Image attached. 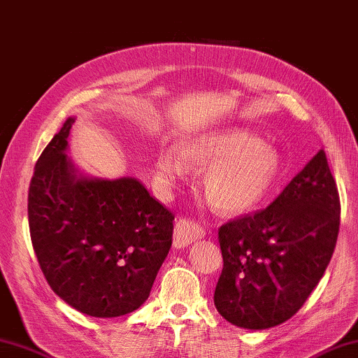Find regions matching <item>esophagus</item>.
Returning <instances> with one entry per match:
<instances>
[{"instance_id": "34e87169", "label": "esophagus", "mask_w": 358, "mask_h": 358, "mask_svg": "<svg viewBox=\"0 0 358 358\" xmlns=\"http://www.w3.org/2000/svg\"><path fill=\"white\" fill-rule=\"evenodd\" d=\"M206 231L201 227V225L188 220V217H180V220L174 225V236H173V244L178 249H184V247L189 245L196 239H201Z\"/></svg>"}]
</instances>
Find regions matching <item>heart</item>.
Returning <instances> with one entry per match:
<instances>
[{"mask_svg": "<svg viewBox=\"0 0 358 358\" xmlns=\"http://www.w3.org/2000/svg\"><path fill=\"white\" fill-rule=\"evenodd\" d=\"M192 165L207 166L203 189L211 206L229 215L247 213L264 201L280 179V152L244 129L210 131L178 147L157 151L155 179L164 193L185 182Z\"/></svg>", "mask_w": 358, "mask_h": 358, "instance_id": "heart-1", "label": "heart"}]
</instances>
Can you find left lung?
<instances>
[{
	"label": "left lung",
	"mask_w": 358,
	"mask_h": 358,
	"mask_svg": "<svg viewBox=\"0 0 358 358\" xmlns=\"http://www.w3.org/2000/svg\"><path fill=\"white\" fill-rule=\"evenodd\" d=\"M338 229V189L320 150L267 208L220 229L217 312L244 329L287 322L324 275Z\"/></svg>",
	"instance_id": "obj_1"
}]
</instances>
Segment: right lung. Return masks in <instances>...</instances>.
Segmentation results:
<instances>
[{
	"label": "right lung",
	"mask_w": 358,
	"mask_h": 358,
	"mask_svg": "<svg viewBox=\"0 0 358 358\" xmlns=\"http://www.w3.org/2000/svg\"><path fill=\"white\" fill-rule=\"evenodd\" d=\"M74 117L36 160L27 215L50 289L78 312L113 318L148 300L171 247L174 215L134 178L80 174L68 157Z\"/></svg>",
	"instance_id": "right-lung-1"
}]
</instances>
